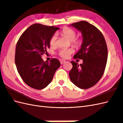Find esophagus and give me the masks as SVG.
<instances>
[{"label":"esophagus","instance_id":"34e87169","mask_svg":"<svg viewBox=\"0 0 123 123\" xmlns=\"http://www.w3.org/2000/svg\"><path fill=\"white\" fill-rule=\"evenodd\" d=\"M65 62H66V61H64V60H61V61H60V62H61V64H64Z\"/></svg>","mask_w":123,"mask_h":123}]
</instances>
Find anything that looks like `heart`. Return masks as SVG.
<instances>
[{"label":"heart","mask_w":123,"mask_h":123,"mask_svg":"<svg viewBox=\"0 0 123 123\" xmlns=\"http://www.w3.org/2000/svg\"><path fill=\"white\" fill-rule=\"evenodd\" d=\"M60 34L62 36L66 37L69 40L73 46L76 47H78L81 45V40L78 38H76V32L73 29L65 27L62 29ZM57 36L56 34L53 35L50 39V45L51 46H55L56 44ZM74 50L73 48H62L58 52V55L63 58H68L70 55L74 53Z\"/></svg>","instance_id":"b5f03b06"}]
</instances>
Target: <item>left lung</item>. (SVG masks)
I'll use <instances>...</instances> for the list:
<instances>
[{
	"label": "left lung",
	"mask_w": 123,
	"mask_h": 123,
	"mask_svg": "<svg viewBox=\"0 0 123 123\" xmlns=\"http://www.w3.org/2000/svg\"><path fill=\"white\" fill-rule=\"evenodd\" d=\"M71 26L81 31L83 43L81 48L74 56L83 59L82 64L71 61L73 68L69 75L72 82L81 89L94 86L102 78L107 61V45L99 30L86 21L73 23Z\"/></svg>",
	"instance_id": "1"
}]
</instances>
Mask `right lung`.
Listing matches in <instances>:
<instances>
[{
  "mask_svg": "<svg viewBox=\"0 0 123 123\" xmlns=\"http://www.w3.org/2000/svg\"><path fill=\"white\" fill-rule=\"evenodd\" d=\"M58 27L35 24L21 35L15 50V64L19 74L27 85L42 89L52 80L61 66L57 59L44 62L42 55L50 47V39Z\"/></svg>",
  "mask_w": 123,
  "mask_h": 123,
  "instance_id": "right-lung-1",
  "label": "right lung"
}]
</instances>
